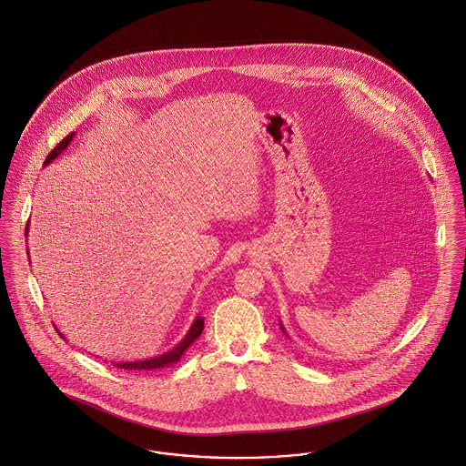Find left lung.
I'll return each instance as SVG.
<instances>
[{
  "instance_id": "left-lung-1",
  "label": "left lung",
  "mask_w": 466,
  "mask_h": 466,
  "mask_svg": "<svg viewBox=\"0 0 466 466\" xmlns=\"http://www.w3.org/2000/svg\"><path fill=\"white\" fill-rule=\"evenodd\" d=\"M281 329H283V331H285V328H283V326H281Z\"/></svg>"
}]
</instances>
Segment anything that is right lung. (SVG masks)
<instances>
[{"instance_id":"right-lung-1","label":"right lung","mask_w":466,"mask_h":466,"mask_svg":"<svg viewBox=\"0 0 466 466\" xmlns=\"http://www.w3.org/2000/svg\"><path fill=\"white\" fill-rule=\"evenodd\" d=\"M76 133H69L60 144H56V147L47 155V158H46V162H44V166H47V164H51L67 146H69V142L73 140V137H75ZM28 229V228H26ZM203 328H205V319L203 317H198L196 320H194V324H192V328L188 329V333L185 335V339H181L174 349H170L169 352H166V354H160V356H157V358H151V360H142V361H125V363H116V367L117 369H125V370H157V369H164V367H169L172 363H176V361H179V358L185 354V350L196 341V339L201 337V333H203ZM58 331V329H56ZM60 335V333H58ZM62 337V335H60ZM64 339V337H62Z\"/></svg>"}]
</instances>
